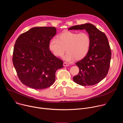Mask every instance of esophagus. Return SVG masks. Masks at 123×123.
I'll use <instances>...</instances> for the list:
<instances>
[{
	"label": "esophagus",
	"mask_w": 123,
	"mask_h": 123,
	"mask_svg": "<svg viewBox=\"0 0 123 123\" xmlns=\"http://www.w3.org/2000/svg\"><path fill=\"white\" fill-rule=\"evenodd\" d=\"M63 66H65V67H66V66H69V64L68 63H67V62H64L63 63Z\"/></svg>",
	"instance_id": "34e87169"
}]
</instances>
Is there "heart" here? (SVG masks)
<instances>
[{
	"instance_id": "heart-1",
	"label": "heart",
	"mask_w": 123,
	"mask_h": 123,
	"mask_svg": "<svg viewBox=\"0 0 123 123\" xmlns=\"http://www.w3.org/2000/svg\"><path fill=\"white\" fill-rule=\"evenodd\" d=\"M91 44V37L87 33L66 31L59 34L57 38L50 41L49 48L56 57L62 56L67 50L68 52L63 58L71 61L74 59L77 60L83 59L89 51Z\"/></svg>"
}]
</instances>
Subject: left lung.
<instances>
[{
  "mask_svg": "<svg viewBox=\"0 0 123 123\" xmlns=\"http://www.w3.org/2000/svg\"><path fill=\"white\" fill-rule=\"evenodd\" d=\"M84 29L91 37V47L86 55L75 63L79 68V72L73 77V80L81 86H92L99 83L107 76L111 51L106 34L94 25L86 23L73 26L68 30Z\"/></svg>",
  "mask_w": 123,
  "mask_h": 123,
  "instance_id": "obj_1",
  "label": "left lung"
}]
</instances>
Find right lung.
<instances>
[{
  "label": "right lung",
  "instance_id": "right-lung-1",
  "mask_svg": "<svg viewBox=\"0 0 123 123\" xmlns=\"http://www.w3.org/2000/svg\"><path fill=\"white\" fill-rule=\"evenodd\" d=\"M56 33L54 27H34L22 33L16 39L12 62L19 80L34 89L49 87L55 80V73L63 67V62L49 48Z\"/></svg>",
  "mask_w": 123,
  "mask_h": 123
}]
</instances>
